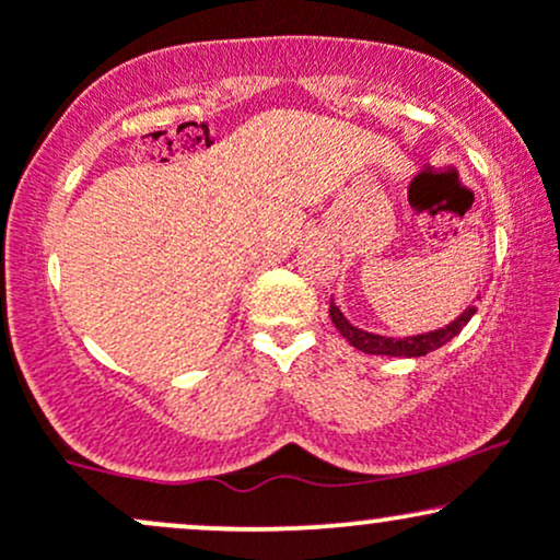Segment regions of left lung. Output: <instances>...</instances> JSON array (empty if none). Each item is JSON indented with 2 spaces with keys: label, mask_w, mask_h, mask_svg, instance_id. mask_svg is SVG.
Returning a JSON list of instances; mask_svg holds the SVG:
<instances>
[{
  "label": "left lung",
  "mask_w": 560,
  "mask_h": 560,
  "mask_svg": "<svg viewBox=\"0 0 560 560\" xmlns=\"http://www.w3.org/2000/svg\"><path fill=\"white\" fill-rule=\"evenodd\" d=\"M477 307L471 305L460 313L458 318H453L450 324L442 326V329H432V331H421V334H410V337H387V334H376L369 329H361V326L352 324L350 318L345 316L342 307L337 305L331 298V307H329V316L337 326L339 334L350 342L355 350L365 352V355H389V358H421L429 355V352L440 350L442 345H447L450 339L458 337L460 329L471 320Z\"/></svg>",
  "instance_id": "1"
}]
</instances>
